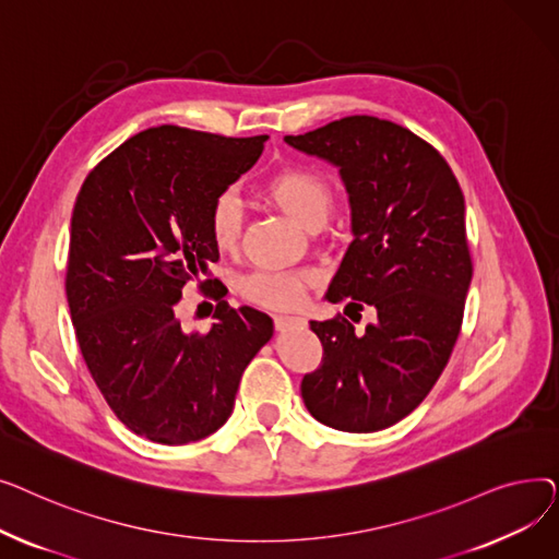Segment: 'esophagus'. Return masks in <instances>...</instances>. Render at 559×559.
<instances>
[{"label":"esophagus","instance_id":"obj_1","mask_svg":"<svg viewBox=\"0 0 559 559\" xmlns=\"http://www.w3.org/2000/svg\"><path fill=\"white\" fill-rule=\"evenodd\" d=\"M274 326H276V331L304 329V326H306V319H304V317H289V314H278V317H274Z\"/></svg>","mask_w":559,"mask_h":559}]
</instances>
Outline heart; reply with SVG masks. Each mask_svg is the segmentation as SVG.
<instances>
[{"label": "heart", "mask_w": 559, "mask_h": 559, "mask_svg": "<svg viewBox=\"0 0 559 559\" xmlns=\"http://www.w3.org/2000/svg\"><path fill=\"white\" fill-rule=\"evenodd\" d=\"M262 194L292 222L312 230L324 224L333 192L329 181L310 167H285L262 186ZM209 235L215 249L233 251L242 235V209L230 190L219 192L209 209ZM306 274L255 272L240 283L242 297L264 308H292L301 304L308 285Z\"/></svg>", "instance_id": "b5f03b06"}]
</instances>
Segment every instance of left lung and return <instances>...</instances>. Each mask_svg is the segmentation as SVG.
I'll return each instance as SVG.
<instances>
[{
  "label": "left lung",
  "mask_w": 559,
  "mask_h": 559,
  "mask_svg": "<svg viewBox=\"0 0 559 559\" xmlns=\"http://www.w3.org/2000/svg\"><path fill=\"white\" fill-rule=\"evenodd\" d=\"M285 142L333 163L348 192L354 242L326 299L378 314L365 335L344 317L310 321L324 358L304 376V403L335 430L390 428L428 396L460 335L474 274L464 194L432 144L371 115Z\"/></svg>",
  "instance_id": "1"
}]
</instances>
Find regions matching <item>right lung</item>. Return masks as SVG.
Returning <instances> with one entry per match:
<instances>
[{"mask_svg": "<svg viewBox=\"0 0 559 559\" xmlns=\"http://www.w3.org/2000/svg\"><path fill=\"white\" fill-rule=\"evenodd\" d=\"M264 140L146 129L79 190L66 276L76 342L115 417L156 444L222 428L242 371L274 335L267 314L230 308L217 278L201 281L219 260L211 203L255 165ZM194 280L218 301L209 334H186L175 317Z\"/></svg>", "mask_w": 559, "mask_h": 559, "instance_id": "obj_1", "label": "right lung"}]
</instances>
